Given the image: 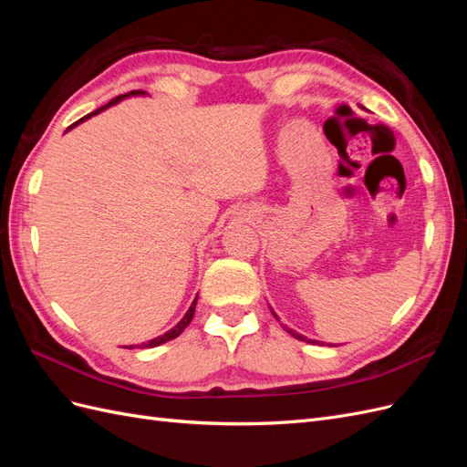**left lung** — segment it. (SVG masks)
<instances>
[{
    "instance_id": "obj_1",
    "label": "left lung",
    "mask_w": 467,
    "mask_h": 467,
    "mask_svg": "<svg viewBox=\"0 0 467 467\" xmlns=\"http://www.w3.org/2000/svg\"><path fill=\"white\" fill-rule=\"evenodd\" d=\"M273 316L276 317V314H275V312H273ZM276 319H278V317H276ZM286 331H288V333H290L292 337H296V338H300V341H306V343H316V341H312V338H306V337H302L300 333H296L294 329H288V327H286Z\"/></svg>"
}]
</instances>
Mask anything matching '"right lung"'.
<instances>
[{
	"label": "right lung",
	"mask_w": 467,
	"mask_h": 467,
	"mask_svg": "<svg viewBox=\"0 0 467 467\" xmlns=\"http://www.w3.org/2000/svg\"><path fill=\"white\" fill-rule=\"evenodd\" d=\"M132 95H146V91H130V93H124V95H119V97H115L112 99L110 103H107L105 107H101V109H97L95 112H91V115H88V117H83V119H79L76 124H79V122H83V120H88L89 117H93V115H97V112H101V110H105L107 107H110V105H117L119 101H122L124 97H132ZM76 124H72V126H76ZM72 126H69V129H72ZM194 307H196V298H194V302L191 304V307H189V312L182 316V319L175 325L173 329H169L167 333H163V335H160V337H155V338H151V341H148V343H144L142 345V348H153V347H160V345H163V343H167V341H171V338H175V337H179L182 331H185V327L187 325L192 321V316H194ZM129 348H134V347H129Z\"/></svg>",
	"instance_id": "1"
}]
</instances>
